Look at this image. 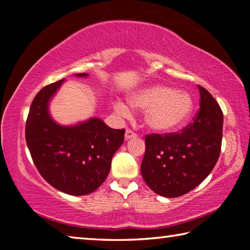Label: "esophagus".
<instances>
[{
    "label": "esophagus",
    "instance_id": "obj_1",
    "mask_svg": "<svg viewBox=\"0 0 250 250\" xmlns=\"http://www.w3.org/2000/svg\"><path fill=\"white\" fill-rule=\"evenodd\" d=\"M135 137H137V133H134L132 130L126 129L125 134V140H129V139H132V138H135Z\"/></svg>",
    "mask_w": 250,
    "mask_h": 250
}]
</instances>
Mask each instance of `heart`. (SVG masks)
Segmentation results:
<instances>
[{"label": "heart", "instance_id": "b5f03b06", "mask_svg": "<svg viewBox=\"0 0 250 250\" xmlns=\"http://www.w3.org/2000/svg\"><path fill=\"white\" fill-rule=\"evenodd\" d=\"M131 107L146 109L145 121L150 129L171 132L189 119L194 110L193 97L188 91L173 89L166 84H149L131 92L128 97ZM115 108L122 116L130 115V108L117 101Z\"/></svg>", "mask_w": 250, "mask_h": 250}]
</instances>
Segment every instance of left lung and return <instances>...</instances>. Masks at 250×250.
Returning <instances> with one entry per match:
<instances>
[{"mask_svg":"<svg viewBox=\"0 0 250 250\" xmlns=\"http://www.w3.org/2000/svg\"><path fill=\"white\" fill-rule=\"evenodd\" d=\"M200 109L194 121L181 132L147 134L141 174L154 193L179 197L204 181L219 158L223 138V112L202 86Z\"/></svg>","mask_w":250,"mask_h":250,"instance_id":"1","label":"left lung"}]
</instances>
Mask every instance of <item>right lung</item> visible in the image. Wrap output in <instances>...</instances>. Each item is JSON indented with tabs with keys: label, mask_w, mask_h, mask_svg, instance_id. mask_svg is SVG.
I'll return each mask as SVG.
<instances>
[{
	"label": "right lung",
	"mask_w": 250,
	"mask_h": 250,
	"mask_svg": "<svg viewBox=\"0 0 250 250\" xmlns=\"http://www.w3.org/2000/svg\"><path fill=\"white\" fill-rule=\"evenodd\" d=\"M87 77V74H77ZM64 79L47 84L29 108L25 139L33 162L45 181L70 195L96 191L111 167V159L125 140V129H112L99 118L76 125H61L48 104Z\"/></svg>",
	"instance_id": "obj_1"
}]
</instances>
